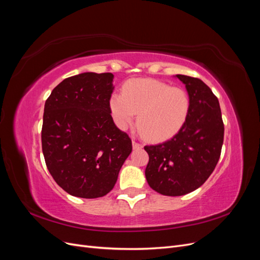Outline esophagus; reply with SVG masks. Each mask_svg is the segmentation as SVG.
Returning a JSON list of instances; mask_svg holds the SVG:
<instances>
[{
    "label": "esophagus",
    "instance_id": "34e87169",
    "mask_svg": "<svg viewBox=\"0 0 260 260\" xmlns=\"http://www.w3.org/2000/svg\"><path fill=\"white\" fill-rule=\"evenodd\" d=\"M132 146H133V148H135V149H140V148H142V147H143V146H142V144L138 143L137 141H132Z\"/></svg>",
    "mask_w": 260,
    "mask_h": 260
}]
</instances>
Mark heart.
<instances>
[{"label": "heart", "instance_id": "b5f03b06", "mask_svg": "<svg viewBox=\"0 0 260 260\" xmlns=\"http://www.w3.org/2000/svg\"><path fill=\"white\" fill-rule=\"evenodd\" d=\"M109 108L118 128L125 129L138 114V127L151 141H164L183 127L190 99L181 88L154 79H132L113 94Z\"/></svg>", "mask_w": 260, "mask_h": 260}]
</instances>
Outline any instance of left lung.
Segmentation results:
<instances>
[{
  "instance_id": "8db88e82",
  "label": "left lung",
  "mask_w": 260,
  "mask_h": 260,
  "mask_svg": "<svg viewBox=\"0 0 260 260\" xmlns=\"http://www.w3.org/2000/svg\"><path fill=\"white\" fill-rule=\"evenodd\" d=\"M185 84L190 112L183 127L170 140L146 145L148 185L167 196H181L199 188L214 171L221 154L224 125L219 101L199 78L176 76Z\"/></svg>"
}]
</instances>
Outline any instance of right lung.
Segmentation results:
<instances>
[{
  "label": "right lung",
  "instance_id": "add662e5",
  "mask_svg": "<svg viewBox=\"0 0 260 260\" xmlns=\"http://www.w3.org/2000/svg\"><path fill=\"white\" fill-rule=\"evenodd\" d=\"M113 79L111 73L69 77L45 102L41 139L46 167L55 182L77 198L111 192L132 151L131 139L111 115Z\"/></svg>",
  "mask_w": 260,
  "mask_h": 260
}]
</instances>
